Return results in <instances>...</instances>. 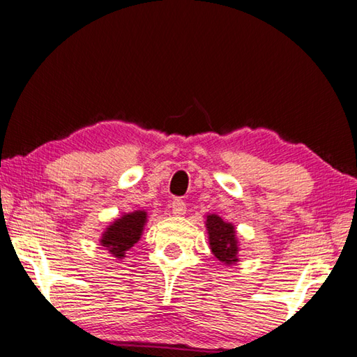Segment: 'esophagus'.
<instances>
[{
	"mask_svg": "<svg viewBox=\"0 0 357 357\" xmlns=\"http://www.w3.org/2000/svg\"><path fill=\"white\" fill-rule=\"evenodd\" d=\"M172 213L174 215H184L185 214V203L183 200H179V198H176V200H173V203H172Z\"/></svg>",
	"mask_w": 357,
	"mask_h": 357,
	"instance_id": "esophagus-1",
	"label": "esophagus"
}]
</instances>
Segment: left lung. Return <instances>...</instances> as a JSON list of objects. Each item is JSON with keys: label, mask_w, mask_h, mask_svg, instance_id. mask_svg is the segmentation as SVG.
Masks as SVG:
<instances>
[{"label": "left lung", "mask_w": 357, "mask_h": 357, "mask_svg": "<svg viewBox=\"0 0 357 357\" xmlns=\"http://www.w3.org/2000/svg\"><path fill=\"white\" fill-rule=\"evenodd\" d=\"M204 225H206L208 241L213 255L227 266L238 263L239 241L233 223L223 220L217 214H208Z\"/></svg>", "instance_id": "8db88e82"}]
</instances>
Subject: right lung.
<instances>
[{
  "mask_svg": "<svg viewBox=\"0 0 357 357\" xmlns=\"http://www.w3.org/2000/svg\"><path fill=\"white\" fill-rule=\"evenodd\" d=\"M148 222V213L137 209L134 213H124L114 219L100 236V245L116 259H123L126 252L140 241L144 225Z\"/></svg>",
  "mask_w": 357,
  "mask_h": 357,
  "instance_id": "add662e5",
  "label": "right lung"
}]
</instances>
